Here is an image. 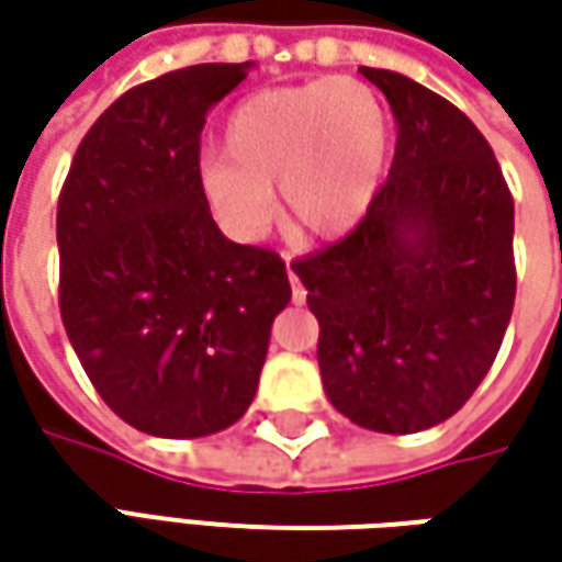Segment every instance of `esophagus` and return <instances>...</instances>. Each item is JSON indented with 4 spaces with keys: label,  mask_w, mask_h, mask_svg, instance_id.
I'll return each mask as SVG.
<instances>
[{
    "label": "esophagus",
    "mask_w": 562,
    "mask_h": 562,
    "mask_svg": "<svg viewBox=\"0 0 562 562\" xmlns=\"http://www.w3.org/2000/svg\"><path fill=\"white\" fill-rule=\"evenodd\" d=\"M288 278H291L293 303H303V300H306V291H303V284H300V278H296V274H293L291 266H288Z\"/></svg>",
    "instance_id": "1"
}]
</instances>
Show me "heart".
<instances>
[{
    "instance_id": "heart-1",
    "label": "heart",
    "mask_w": 562,
    "mask_h": 562,
    "mask_svg": "<svg viewBox=\"0 0 562 562\" xmlns=\"http://www.w3.org/2000/svg\"><path fill=\"white\" fill-rule=\"evenodd\" d=\"M391 153L378 93L357 77L259 90L227 115L222 156L203 168V196L237 240H259L278 218L310 240H335L362 222Z\"/></svg>"
}]
</instances>
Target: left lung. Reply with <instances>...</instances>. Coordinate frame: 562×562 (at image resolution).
Instances as JSON below:
<instances>
[{"mask_svg":"<svg viewBox=\"0 0 562 562\" xmlns=\"http://www.w3.org/2000/svg\"><path fill=\"white\" fill-rule=\"evenodd\" d=\"M397 149L366 218L291 269L318 318L337 413L384 435L450 419L482 384L516 300L513 196L482 131L428 87L359 68Z\"/></svg>","mask_w":562,"mask_h":562,"instance_id":"left-lung-1","label":"left lung"}]
</instances>
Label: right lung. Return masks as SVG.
Segmentation results:
<instances>
[{"mask_svg": "<svg viewBox=\"0 0 562 562\" xmlns=\"http://www.w3.org/2000/svg\"><path fill=\"white\" fill-rule=\"evenodd\" d=\"M190 65L119 97L87 131L58 196V310L109 409L156 438H205L249 409L281 256L218 231L200 178L205 115L249 75Z\"/></svg>", "mask_w": 562, "mask_h": 562, "instance_id": "1", "label": "right lung"}]
</instances>
